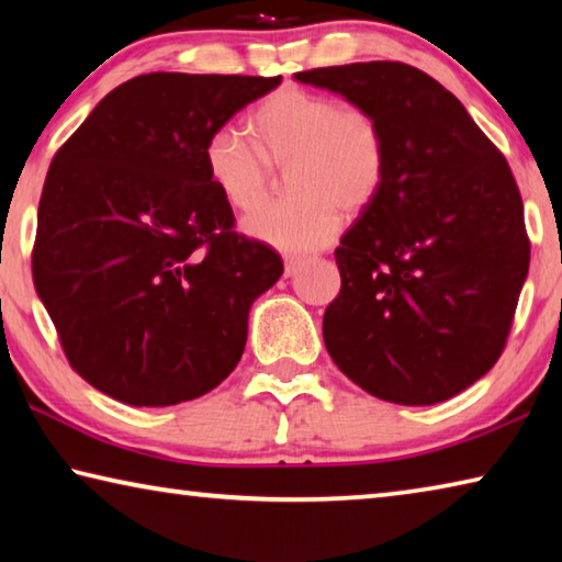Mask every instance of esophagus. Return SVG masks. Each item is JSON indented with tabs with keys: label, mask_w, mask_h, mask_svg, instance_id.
Wrapping results in <instances>:
<instances>
[{
	"label": "esophagus",
	"mask_w": 562,
	"mask_h": 562,
	"mask_svg": "<svg viewBox=\"0 0 562 562\" xmlns=\"http://www.w3.org/2000/svg\"><path fill=\"white\" fill-rule=\"evenodd\" d=\"M302 268H304L302 258H288L284 260V278H294Z\"/></svg>",
	"instance_id": "obj_1"
}]
</instances>
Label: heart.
<instances>
[{"label": "heart", "mask_w": 562, "mask_h": 562, "mask_svg": "<svg viewBox=\"0 0 562 562\" xmlns=\"http://www.w3.org/2000/svg\"><path fill=\"white\" fill-rule=\"evenodd\" d=\"M255 146L223 126L207 136L203 164L233 211H251L269 192V168L291 170L290 204L243 221V233L282 252H312L339 231V213L357 217L382 195L389 146L379 119L357 103L288 83L250 113Z\"/></svg>", "instance_id": "b5f03b06"}]
</instances>
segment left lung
Returning a JSON list of instances; mask_svg holds the SVG:
<instances>
[{
    "label": "left lung",
    "mask_w": 562,
    "mask_h": 562,
    "mask_svg": "<svg viewBox=\"0 0 562 562\" xmlns=\"http://www.w3.org/2000/svg\"><path fill=\"white\" fill-rule=\"evenodd\" d=\"M382 123L386 183L335 250L329 357L376 398L446 402L496 364L530 262L506 158L463 103L402 61L297 71Z\"/></svg>",
    "instance_id": "obj_1"
}]
</instances>
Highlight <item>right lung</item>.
<instances>
[{
	"mask_svg": "<svg viewBox=\"0 0 562 562\" xmlns=\"http://www.w3.org/2000/svg\"><path fill=\"white\" fill-rule=\"evenodd\" d=\"M282 76H136L56 150L32 278L74 372L116 402L170 406L233 372L252 302L282 274L233 231L203 146Z\"/></svg>",
	"mask_w": 562,
	"mask_h": 562,
	"instance_id": "1",
	"label": "right lung"
}]
</instances>
